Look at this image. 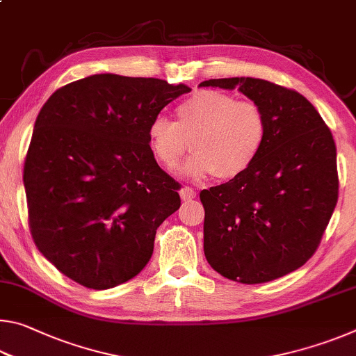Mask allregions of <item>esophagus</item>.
Masks as SVG:
<instances>
[{
  "mask_svg": "<svg viewBox=\"0 0 356 356\" xmlns=\"http://www.w3.org/2000/svg\"><path fill=\"white\" fill-rule=\"evenodd\" d=\"M179 193H180V197H182V201H190L196 196V191L190 188V186H184V188L180 190Z\"/></svg>",
  "mask_w": 356,
  "mask_h": 356,
  "instance_id": "obj_1",
  "label": "esophagus"
}]
</instances>
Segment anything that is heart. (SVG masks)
Wrapping results in <instances>:
<instances>
[{
    "mask_svg": "<svg viewBox=\"0 0 356 356\" xmlns=\"http://www.w3.org/2000/svg\"><path fill=\"white\" fill-rule=\"evenodd\" d=\"M176 114L177 120L154 118L147 136L155 159L168 170L179 163L191 141L195 154L179 171L186 179L238 177L254 163L267 136L261 106L213 89L193 94Z\"/></svg>",
    "mask_w": 356,
    "mask_h": 356,
    "instance_id": "obj_1",
    "label": "heart"
}]
</instances>
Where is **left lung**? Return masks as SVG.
Wrapping results in <instances>:
<instances>
[{
    "mask_svg": "<svg viewBox=\"0 0 356 356\" xmlns=\"http://www.w3.org/2000/svg\"><path fill=\"white\" fill-rule=\"evenodd\" d=\"M200 86L237 88L267 119L254 163L201 191L204 254L227 280L281 278L314 254L333 215L339 188L333 135L308 99L275 83L236 76Z\"/></svg>",
    "mask_w": 356,
    "mask_h": 356,
    "instance_id": "obj_1",
    "label": "left lung"
}]
</instances>
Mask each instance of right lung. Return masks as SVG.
<instances>
[{"mask_svg":"<svg viewBox=\"0 0 356 356\" xmlns=\"http://www.w3.org/2000/svg\"><path fill=\"white\" fill-rule=\"evenodd\" d=\"M185 92L182 83L97 74L42 106L23 170L29 226L42 254L78 284L105 291L135 278L180 207L147 130Z\"/></svg>","mask_w":356,"mask_h":356,"instance_id":"1","label":"right lung"}]
</instances>
